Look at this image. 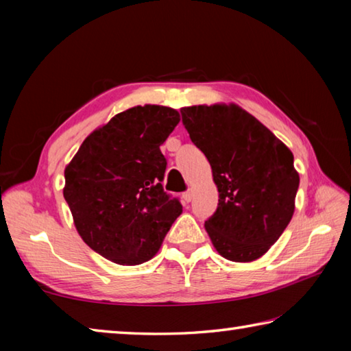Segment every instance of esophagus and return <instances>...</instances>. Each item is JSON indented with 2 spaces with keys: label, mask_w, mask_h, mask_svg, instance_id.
Instances as JSON below:
<instances>
[{
  "label": "esophagus",
  "mask_w": 351,
  "mask_h": 351,
  "mask_svg": "<svg viewBox=\"0 0 351 351\" xmlns=\"http://www.w3.org/2000/svg\"><path fill=\"white\" fill-rule=\"evenodd\" d=\"M192 198H193V192H192V190H187L186 193H182V199L186 201V203H190V201H192Z\"/></svg>",
  "instance_id": "obj_1"
}]
</instances>
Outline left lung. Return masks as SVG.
Returning <instances> with one entry per match:
<instances>
[{"label":"left lung","mask_w":351,"mask_h":351,"mask_svg":"<svg viewBox=\"0 0 351 351\" xmlns=\"http://www.w3.org/2000/svg\"><path fill=\"white\" fill-rule=\"evenodd\" d=\"M181 114L219 193L217 212L204 223L213 247L237 263L260 258L293 218L300 181L293 153L235 104L184 106Z\"/></svg>","instance_id":"left-lung-1"}]
</instances>
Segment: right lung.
Returning a JSON list of instances; mask_svg holds the SVG:
<instances>
[{
    "instance_id": "obj_1",
    "label": "right lung",
    "mask_w": 351,
    "mask_h": 351,
    "mask_svg": "<svg viewBox=\"0 0 351 351\" xmlns=\"http://www.w3.org/2000/svg\"><path fill=\"white\" fill-rule=\"evenodd\" d=\"M180 121L170 106H133L88 134L64 167L77 232L112 263L152 260L182 213L162 189L167 161L159 148Z\"/></svg>"
}]
</instances>
